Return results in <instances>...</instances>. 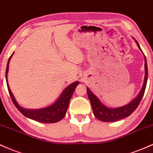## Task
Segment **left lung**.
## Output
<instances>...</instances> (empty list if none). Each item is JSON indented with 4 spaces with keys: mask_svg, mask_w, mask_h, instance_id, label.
I'll return each instance as SVG.
<instances>
[{
    "mask_svg": "<svg viewBox=\"0 0 153 153\" xmlns=\"http://www.w3.org/2000/svg\"><path fill=\"white\" fill-rule=\"evenodd\" d=\"M134 41L137 44L138 48L143 53V51H142L140 46L139 44L135 39H134ZM144 54V53H143ZM145 58V78H144V82H143V87L139 94L135 98H134L130 102L123 107H116V108H110V107H107L105 105L100 102V100L96 97L94 93L91 91L89 87H87V95L89 100H90L91 108H92L93 112H94V116L100 120V121L102 122H116L118 120H120L124 118L130 116L132 112L137 109V107L139 105L140 102L142 98H143V95H144L145 88H146L147 82H148V65H147V61L145 59V56L144 55Z\"/></svg>",
    "mask_w": 153,
    "mask_h": 153,
    "instance_id": "obj_1",
    "label": "left lung"
}]
</instances>
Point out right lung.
I'll return each mask as SVG.
<instances>
[{
	"label": "right lung",
	"mask_w": 153,
	"mask_h": 153,
	"mask_svg": "<svg viewBox=\"0 0 153 153\" xmlns=\"http://www.w3.org/2000/svg\"><path fill=\"white\" fill-rule=\"evenodd\" d=\"M14 52L12 53L8 61V64L6 66V71H5V79H6V83L8 89L10 94V97L13 104L15 105L19 110L26 117L29 119L33 120L35 121L39 122L42 123H54L60 121L65 116L66 111H67L69 104L72 97L74 91L76 89V86L79 84L78 81L74 82L68 86L67 87L64 89V90L62 91L58 100L56 101L52 105L48 106V107H44L41 109H26L23 108L19 105L15 97L13 94L11 90H10L9 84L8 83V72L9 69V63L11 59L12 56L13 55Z\"/></svg>",
	"instance_id": "right-lung-1"
}]
</instances>
